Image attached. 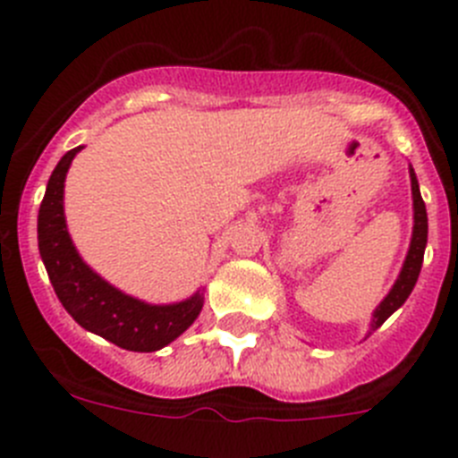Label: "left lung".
<instances>
[{"label": "left lung", "instance_id": "1", "mask_svg": "<svg viewBox=\"0 0 458 458\" xmlns=\"http://www.w3.org/2000/svg\"><path fill=\"white\" fill-rule=\"evenodd\" d=\"M411 188H412V208H415V226H412V241H411V250H408L406 264H403L402 275L394 282L392 291L387 293V298L378 305V310L374 311V323H371V330L380 327L383 323L387 321L390 314H394L399 307L406 302V298L411 295L412 286L418 282L420 270H422V259H424V248H427V208H424L422 194H420V185L418 179H415V174L411 169Z\"/></svg>", "mask_w": 458, "mask_h": 458}]
</instances>
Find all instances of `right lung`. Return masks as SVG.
Returning a JSON list of instances; mask_svg holds the SVG:
<instances>
[{
  "label": "right lung",
  "mask_w": 458,
  "mask_h": 458,
  "mask_svg": "<svg viewBox=\"0 0 458 458\" xmlns=\"http://www.w3.org/2000/svg\"><path fill=\"white\" fill-rule=\"evenodd\" d=\"M80 148H71L47 181L38 210L40 259L56 298L80 326L125 351L151 353L192 326L204 305V295L194 293L176 305H147L109 286L84 264L72 248L64 220V181Z\"/></svg>",
  "instance_id": "right-lung-1"
}]
</instances>
